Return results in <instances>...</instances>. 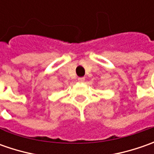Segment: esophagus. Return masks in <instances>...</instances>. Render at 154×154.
<instances>
[{"instance_id":"1","label":"esophagus","mask_w":154,"mask_h":154,"mask_svg":"<svg viewBox=\"0 0 154 154\" xmlns=\"http://www.w3.org/2000/svg\"><path fill=\"white\" fill-rule=\"evenodd\" d=\"M78 80H79V82H80V83H83V82H85V78L84 77H80V78L78 79Z\"/></svg>"}]
</instances>
